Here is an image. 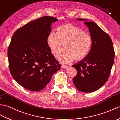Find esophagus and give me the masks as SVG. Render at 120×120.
Returning <instances> with one entry per match:
<instances>
[{"instance_id": "esophagus-1", "label": "esophagus", "mask_w": 120, "mask_h": 120, "mask_svg": "<svg viewBox=\"0 0 120 120\" xmlns=\"http://www.w3.org/2000/svg\"><path fill=\"white\" fill-rule=\"evenodd\" d=\"M61 68H63V69H67L68 68V66H66L62 65V67H61Z\"/></svg>"}]
</instances>
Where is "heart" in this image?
I'll list each match as a JSON object with an SVG mask.
<instances>
[{"mask_svg":"<svg viewBox=\"0 0 120 120\" xmlns=\"http://www.w3.org/2000/svg\"><path fill=\"white\" fill-rule=\"evenodd\" d=\"M47 45L53 55L59 57L65 46L66 52L60 61L67 64L75 60L80 61L88 55L91 50L92 39L89 33L73 24L69 23L60 26L55 33L48 36Z\"/></svg>","mask_w":120,"mask_h":120,"instance_id":"b5f03b06","label":"heart"}]
</instances>
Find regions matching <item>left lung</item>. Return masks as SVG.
I'll use <instances>...</instances> for the list:
<instances>
[{
    "label": "left lung",
    "instance_id": "obj_1",
    "mask_svg": "<svg viewBox=\"0 0 120 120\" xmlns=\"http://www.w3.org/2000/svg\"><path fill=\"white\" fill-rule=\"evenodd\" d=\"M76 19L85 21L92 38V44L88 55L72 65L77 71L73 82L79 91L94 92L102 87L109 76L114 57L112 41L108 34L95 22L82 18Z\"/></svg>",
    "mask_w": 120,
    "mask_h": 120
}]
</instances>
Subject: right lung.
<instances>
[{"instance_id":"add662e5","label":"right lung","mask_w":120,"mask_h":120,"mask_svg":"<svg viewBox=\"0 0 120 120\" xmlns=\"http://www.w3.org/2000/svg\"><path fill=\"white\" fill-rule=\"evenodd\" d=\"M58 19L44 16L31 21L13 35L8 51L11 74L29 90L38 91L49 83L61 65L55 59L47 42L53 22Z\"/></svg>"}]
</instances>
